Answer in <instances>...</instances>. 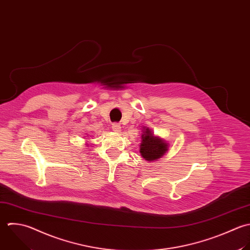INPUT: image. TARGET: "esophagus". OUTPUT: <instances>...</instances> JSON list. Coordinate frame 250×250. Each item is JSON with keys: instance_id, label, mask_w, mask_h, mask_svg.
<instances>
[{"instance_id": "34e87169", "label": "esophagus", "mask_w": 250, "mask_h": 250, "mask_svg": "<svg viewBox=\"0 0 250 250\" xmlns=\"http://www.w3.org/2000/svg\"><path fill=\"white\" fill-rule=\"evenodd\" d=\"M112 129H113V131H115V132H120V131L122 130V127H121V125H120L119 124H113Z\"/></svg>"}]
</instances>
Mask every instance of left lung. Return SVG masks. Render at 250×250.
Listing matches in <instances>:
<instances>
[{"mask_svg":"<svg viewBox=\"0 0 250 250\" xmlns=\"http://www.w3.org/2000/svg\"><path fill=\"white\" fill-rule=\"evenodd\" d=\"M169 143L157 136L149 127H143L140 143V154L147 162L160 160L167 152Z\"/></svg>","mask_w":250,"mask_h":250,"instance_id":"obj_1","label":"left lung"}]
</instances>
